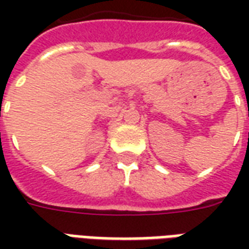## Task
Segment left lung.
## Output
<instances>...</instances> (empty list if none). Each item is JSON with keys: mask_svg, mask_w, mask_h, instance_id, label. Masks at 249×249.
<instances>
[{"mask_svg": "<svg viewBox=\"0 0 249 249\" xmlns=\"http://www.w3.org/2000/svg\"><path fill=\"white\" fill-rule=\"evenodd\" d=\"M0 116H1V110H0Z\"/></svg>", "mask_w": 249, "mask_h": 249, "instance_id": "1", "label": "left lung"}]
</instances>
